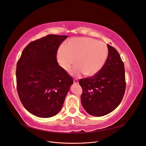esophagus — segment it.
Returning a JSON list of instances; mask_svg holds the SVG:
<instances>
[{
  "instance_id": "1",
  "label": "esophagus",
  "mask_w": 146,
  "mask_h": 146,
  "mask_svg": "<svg viewBox=\"0 0 146 146\" xmlns=\"http://www.w3.org/2000/svg\"><path fill=\"white\" fill-rule=\"evenodd\" d=\"M74 83H76V84H78V80H77V78H74Z\"/></svg>"
}]
</instances>
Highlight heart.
<instances>
[{
	"label": "heart",
	"instance_id": "obj_1",
	"mask_svg": "<svg viewBox=\"0 0 146 146\" xmlns=\"http://www.w3.org/2000/svg\"><path fill=\"white\" fill-rule=\"evenodd\" d=\"M108 54V48L105 42L83 37L70 39L64 47H60L56 58L59 64L66 70L76 62L77 65L70 70L73 75L83 73L85 76L91 77L102 68Z\"/></svg>",
	"mask_w": 146,
	"mask_h": 146
}]
</instances>
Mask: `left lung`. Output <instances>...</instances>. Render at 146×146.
<instances>
[{"instance_id":"obj_1","label":"left lung","mask_w":146,"mask_h":146,"mask_svg":"<svg viewBox=\"0 0 146 146\" xmlns=\"http://www.w3.org/2000/svg\"><path fill=\"white\" fill-rule=\"evenodd\" d=\"M107 46L108 56L102 68L94 76L78 82L83 90L82 104L94 116L113 111L121 102L125 91L124 64L116 48Z\"/></svg>"}]
</instances>
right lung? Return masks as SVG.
I'll use <instances>...</instances> for the list:
<instances>
[{
	"label": "right lung",
	"mask_w": 146,
	"mask_h": 146,
	"mask_svg": "<svg viewBox=\"0 0 146 146\" xmlns=\"http://www.w3.org/2000/svg\"><path fill=\"white\" fill-rule=\"evenodd\" d=\"M66 35H48L30 42L16 66L17 91L33 115L50 117L61 110L73 78L58 65L56 54Z\"/></svg>",
	"instance_id": "1"
}]
</instances>
